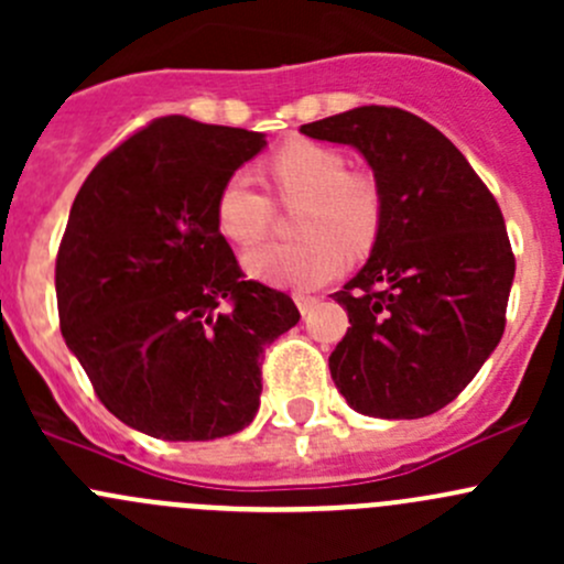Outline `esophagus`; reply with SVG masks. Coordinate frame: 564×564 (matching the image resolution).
I'll list each match as a JSON object with an SVG mask.
<instances>
[{
    "label": "esophagus",
    "instance_id": "34e87169",
    "mask_svg": "<svg viewBox=\"0 0 564 564\" xmlns=\"http://www.w3.org/2000/svg\"><path fill=\"white\" fill-rule=\"evenodd\" d=\"M294 303H297V308H300V314H311V311L316 308V303H318V297H314V294H294Z\"/></svg>",
    "mask_w": 564,
    "mask_h": 564
}]
</instances>
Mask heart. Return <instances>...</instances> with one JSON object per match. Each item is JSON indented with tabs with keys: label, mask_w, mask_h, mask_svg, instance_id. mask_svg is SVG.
Returning a JSON list of instances; mask_svg holds the SVG:
<instances>
[{
	"label": "heart",
	"mask_w": 564,
	"mask_h": 564,
	"mask_svg": "<svg viewBox=\"0 0 564 564\" xmlns=\"http://www.w3.org/2000/svg\"><path fill=\"white\" fill-rule=\"evenodd\" d=\"M270 187L281 202H303L289 246H261L246 253L253 278L289 289H318L346 270V250L366 253L382 224V196L373 180L349 174L338 150L316 141H289L264 163ZM215 224L226 240L253 246L270 231L272 202L248 174L237 172L220 185Z\"/></svg>",
	"instance_id": "heart-1"
}]
</instances>
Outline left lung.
<instances>
[{"label":"left lung","instance_id":"obj_1","mask_svg":"<svg viewBox=\"0 0 564 564\" xmlns=\"http://www.w3.org/2000/svg\"><path fill=\"white\" fill-rule=\"evenodd\" d=\"M300 130L355 147L382 196L371 256L333 294L351 324L329 355L335 388L368 417H429L505 333L516 259L497 198L447 135L401 108L360 106Z\"/></svg>","mask_w":564,"mask_h":564}]
</instances>
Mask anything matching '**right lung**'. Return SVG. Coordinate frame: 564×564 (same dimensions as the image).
Here are the masks:
<instances>
[{"label":"right lung","instance_id":"1","mask_svg":"<svg viewBox=\"0 0 564 564\" xmlns=\"http://www.w3.org/2000/svg\"><path fill=\"white\" fill-rule=\"evenodd\" d=\"M264 133L163 117L84 180L56 256L67 349L113 417L166 442L242 431L264 346L300 322L292 297L246 281L215 224L220 185Z\"/></svg>","mask_w":564,"mask_h":564}]
</instances>
